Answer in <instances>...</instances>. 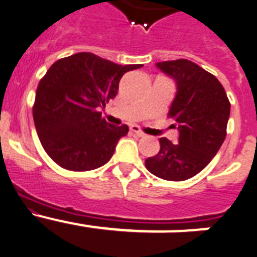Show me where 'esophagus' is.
I'll list each match as a JSON object with an SVG mask.
<instances>
[{"mask_svg": "<svg viewBox=\"0 0 257 257\" xmlns=\"http://www.w3.org/2000/svg\"><path fill=\"white\" fill-rule=\"evenodd\" d=\"M131 131L133 132L135 135H137L138 137H144V136H145L144 132H142L141 129H140V126H137V125H132L131 126Z\"/></svg>", "mask_w": 257, "mask_h": 257, "instance_id": "34e87169", "label": "esophagus"}]
</instances>
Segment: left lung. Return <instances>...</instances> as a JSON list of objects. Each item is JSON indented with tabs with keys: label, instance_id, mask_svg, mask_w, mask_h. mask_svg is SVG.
<instances>
[{
	"label": "left lung",
	"instance_id": "8db88e82",
	"mask_svg": "<svg viewBox=\"0 0 257 257\" xmlns=\"http://www.w3.org/2000/svg\"><path fill=\"white\" fill-rule=\"evenodd\" d=\"M176 81L177 93L168 117L175 120L178 144L160 138V150L145 162L147 171L167 181L194 177L217 154L226 137L230 102L212 73L187 59L156 63Z\"/></svg>",
	"mask_w": 257,
	"mask_h": 257
}]
</instances>
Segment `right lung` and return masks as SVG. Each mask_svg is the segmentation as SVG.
<instances>
[{
	"label": "right lung",
	"instance_id": "right-lung-1",
	"mask_svg": "<svg viewBox=\"0 0 257 257\" xmlns=\"http://www.w3.org/2000/svg\"><path fill=\"white\" fill-rule=\"evenodd\" d=\"M141 67L77 53L49 68L37 86L32 111L40 142L58 166L84 172L111 159L129 128L108 124L98 108L115 98L124 73Z\"/></svg>",
	"mask_w": 257,
	"mask_h": 257
}]
</instances>
